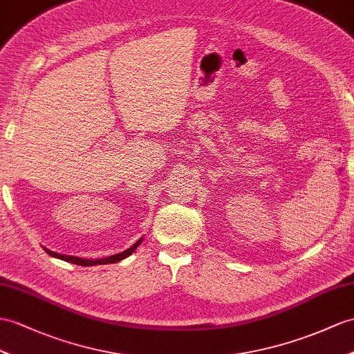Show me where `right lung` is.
<instances>
[{
  "label": "right lung",
  "instance_id": "right-lung-1",
  "mask_svg": "<svg viewBox=\"0 0 354 354\" xmlns=\"http://www.w3.org/2000/svg\"><path fill=\"white\" fill-rule=\"evenodd\" d=\"M142 237L138 240L136 243H133L131 248L126 249V251L120 252V254H115V255H111V257H105V258H97V260H91V258H81V257H75V255H64V254H58V252H53L50 249L48 248H43L45 251L54 258H59V260L63 261H67V263H73V264H77V266H85V267H90V266H99V264H111V263H118L124 260V258H127L129 255H132L135 252V249L141 245L142 242Z\"/></svg>",
  "mask_w": 354,
  "mask_h": 354
}]
</instances>
